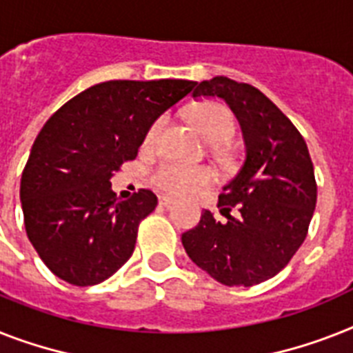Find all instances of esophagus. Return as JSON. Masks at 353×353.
Here are the masks:
<instances>
[{
  "mask_svg": "<svg viewBox=\"0 0 353 353\" xmlns=\"http://www.w3.org/2000/svg\"><path fill=\"white\" fill-rule=\"evenodd\" d=\"M172 203H174V199L170 196H159V205L161 206H170Z\"/></svg>",
  "mask_w": 353,
  "mask_h": 353,
  "instance_id": "esophagus-1",
  "label": "esophagus"
}]
</instances>
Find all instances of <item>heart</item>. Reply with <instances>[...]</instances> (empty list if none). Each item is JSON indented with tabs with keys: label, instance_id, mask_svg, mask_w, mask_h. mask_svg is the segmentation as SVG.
Returning <instances> with one entry per match:
<instances>
[{
	"label": "heart",
	"instance_id": "b5f03b06",
	"mask_svg": "<svg viewBox=\"0 0 353 353\" xmlns=\"http://www.w3.org/2000/svg\"><path fill=\"white\" fill-rule=\"evenodd\" d=\"M192 121L210 143L228 141L236 132V119L228 108L206 103L192 112ZM167 125V116L156 117L145 132L143 145L152 147ZM150 183L159 192L170 196H192L214 183V172L206 167H186L181 163L165 161L150 172Z\"/></svg>",
	"mask_w": 353,
	"mask_h": 353
}]
</instances>
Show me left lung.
Instances as JSON below:
<instances>
[{
    "instance_id": "8db88e82",
    "label": "left lung",
    "mask_w": 353,
    "mask_h": 353,
    "mask_svg": "<svg viewBox=\"0 0 353 353\" xmlns=\"http://www.w3.org/2000/svg\"><path fill=\"white\" fill-rule=\"evenodd\" d=\"M214 96L241 123L245 161L219 196L225 221L205 210L181 241L221 285L254 286L277 276L308 236L317 203L314 163L301 132L259 88L217 76L194 92Z\"/></svg>"
}]
</instances>
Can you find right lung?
Wrapping results in <instances>:
<instances>
[{"instance_id":"obj_1","label":"right lung","mask_w":353,"mask_h":353,"mask_svg":"<svg viewBox=\"0 0 353 353\" xmlns=\"http://www.w3.org/2000/svg\"><path fill=\"white\" fill-rule=\"evenodd\" d=\"M196 81L114 79L87 88L50 116L21 174L23 221L37 256L59 279L92 286L136 248L139 223L157 197L139 188L119 201L112 172L137 156L145 132Z\"/></svg>"}]
</instances>
